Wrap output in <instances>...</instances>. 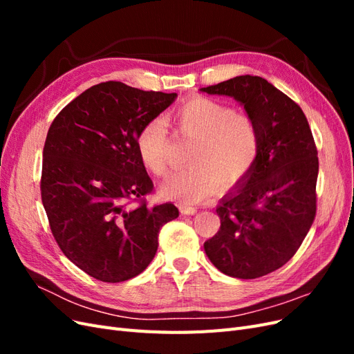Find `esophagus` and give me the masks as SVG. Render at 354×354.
Returning a JSON list of instances; mask_svg holds the SVG:
<instances>
[{"label":"esophagus","mask_w":354,"mask_h":354,"mask_svg":"<svg viewBox=\"0 0 354 354\" xmlns=\"http://www.w3.org/2000/svg\"><path fill=\"white\" fill-rule=\"evenodd\" d=\"M181 214H185V216H194V214L198 212V209L195 207H180Z\"/></svg>","instance_id":"34e87169"}]
</instances>
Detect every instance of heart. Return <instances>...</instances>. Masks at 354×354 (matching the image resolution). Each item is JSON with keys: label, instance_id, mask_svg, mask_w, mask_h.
<instances>
[{"label": "heart", "instance_id": "b5f03b06", "mask_svg": "<svg viewBox=\"0 0 354 354\" xmlns=\"http://www.w3.org/2000/svg\"><path fill=\"white\" fill-rule=\"evenodd\" d=\"M177 130L196 138L186 158L187 168L169 176L160 192L169 199L195 203L208 198L218 183L230 189L251 173L260 155V133L252 118L209 97H194L171 112ZM142 164L155 176L168 171V125L149 121L136 138Z\"/></svg>", "mask_w": 354, "mask_h": 354}]
</instances>
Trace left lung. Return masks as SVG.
Masks as SVG:
<instances>
[{"label":"left lung","instance_id":"8db88e82","mask_svg":"<svg viewBox=\"0 0 354 354\" xmlns=\"http://www.w3.org/2000/svg\"><path fill=\"white\" fill-rule=\"evenodd\" d=\"M239 102L260 133L251 173L220 201V230L203 243L220 272L257 279L292 259L316 216L319 159L299 106L261 77L241 75L201 88Z\"/></svg>","mask_w":354,"mask_h":354}]
</instances>
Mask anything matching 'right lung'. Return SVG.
<instances>
[{
  "label": "right lung",
  "instance_id": "add662e5",
  "mask_svg": "<svg viewBox=\"0 0 354 354\" xmlns=\"http://www.w3.org/2000/svg\"><path fill=\"white\" fill-rule=\"evenodd\" d=\"M176 99L108 81L73 99L50 127L42 205L63 254L94 279L140 274L156 254L160 227L178 217L174 203L146 205L153 183L136 147L142 128ZM137 197L136 207L127 205Z\"/></svg>",
  "mask_w": 354,
  "mask_h": 354
}]
</instances>
